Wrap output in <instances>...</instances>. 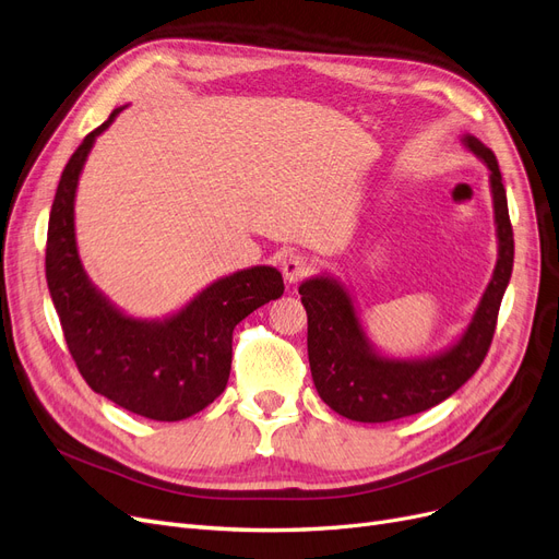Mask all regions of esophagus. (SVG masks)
Wrapping results in <instances>:
<instances>
[{
    "label": "esophagus",
    "mask_w": 559,
    "mask_h": 559,
    "mask_svg": "<svg viewBox=\"0 0 559 559\" xmlns=\"http://www.w3.org/2000/svg\"><path fill=\"white\" fill-rule=\"evenodd\" d=\"M283 276L287 283H299L304 276H309L313 269V260L304 253H290L283 260Z\"/></svg>",
    "instance_id": "obj_1"
}]
</instances>
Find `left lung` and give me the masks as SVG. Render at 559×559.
Listing matches in <instances>:
<instances>
[{
  "label": "left lung",
  "mask_w": 559,
  "mask_h": 559,
  "mask_svg": "<svg viewBox=\"0 0 559 559\" xmlns=\"http://www.w3.org/2000/svg\"><path fill=\"white\" fill-rule=\"evenodd\" d=\"M490 171L497 264L469 325L448 348L427 357H392L373 346L346 283L322 272L299 285L309 316V365L316 390L338 416L390 423L441 404L478 371L488 355L501 297L513 272V229L495 153L476 136H462Z\"/></svg>",
  "instance_id": "left-lung-1"
}]
</instances>
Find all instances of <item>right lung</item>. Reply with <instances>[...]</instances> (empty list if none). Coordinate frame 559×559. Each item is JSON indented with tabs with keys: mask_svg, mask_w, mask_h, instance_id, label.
<instances>
[{
	"mask_svg": "<svg viewBox=\"0 0 559 559\" xmlns=\"http://www.w3.org/2000/svg\"><path fill=\"white\" fill-rule=\"evenodd\" d=\"M122 109L90 132L67 162L48 218L46 281L85 383L136 416L176 423L225 390L234 328L285 287L278 269L248 266L213 281L178 311L148 320L128 316L90 281L76 246V188L97 136Z\"/></svg>",
	"mask_w": 559,
	"mask_h": 559,
	"instance_id": "obj_1",
	"label": "right lung"
}]
</instances>
